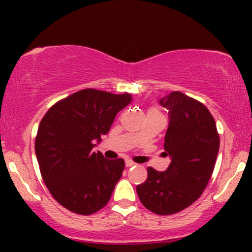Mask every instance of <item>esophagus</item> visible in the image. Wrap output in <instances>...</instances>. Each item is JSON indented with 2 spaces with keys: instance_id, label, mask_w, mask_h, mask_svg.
<instances>
[{
  "instance_id": "obj_1",
  "label": "esophagus",
  "mask_w": 252,
  "mask_h": 252,
  "mask_svg": "<svg viewBox=\"0 0 252 252\" xmlns=\"http://www.w3.org/2000/svg\"><path fill=\"white\" fill-rule=\"evenodd\" d=\"M134 164H135L134 161H131V160H126V167H131V166H134Z\"/></svg>"
}]
</instances>
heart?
I'll use <instances>...</instances> for the list:
<instances>
[{"instance_id":"obj_1","label":"heart","mask_w":252,"mask_h":252,"mask_svg":"<svg viewBox=\"0 0 252 252\" xmlns=\"http://www.w3.org/2000/svg\"><path fill=\"white\" fill-rule=\"evenodd\" d=\"M148 114H155V115H161V112L158 111V109H155V108H152L148 111Z\"/></svg>"}]
</instances>
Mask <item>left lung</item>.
I'll return each mask as SVG.
<instances>
[{
    "label": "left lung",
    "instance_id": "obj_1",
    "mask_svg": "<svg viewBox=\"0 0 252 252\" xmlns=\"http://www.w3.org/2000/svg\"><path fill=\"white\" fill-rule=\"evenodd\" d=\"M168 109L164 150L172 162L164 172L148 167V178L136 192L146 209L160 216L180 212L206 189L219 150L216 121L204 104L174 91L161 98Z\"/></svg>",
    "mask_w": 252,
    "mask_h": 252
}]
</instances>
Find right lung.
Masks as SVG:
<instances>
[{
	"label": "right lung",
	"mask_w": 252,
	"mask_h": 252,
	"mask_svg": "<svg viewBox=\"0 0 252 252\" xmlns=\"http://www.w3.org/2000/svg\"><path fill=\"white\" fill-rule=\"evenodd\" d=\"M129 94L84 89L57 102L42 117L35 154L42 180L62 206L89 216L108 204L124 169L123 158L106 160L94 152Z\"/></svg>",
	"instance_id": "obj_1"
}]
</instances>
